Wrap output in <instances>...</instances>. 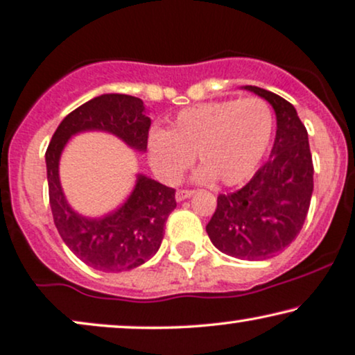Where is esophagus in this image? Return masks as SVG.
<instances>
[{"label": "esophagus", "instance_id": "obj_1", "mask_svg": "<svg viewBox=\"0 0 355 355\" xmlns=\"http://www.w3.org/2000/svg\"><path fill=\"white\" fill-rule=\"evenodd\" d=\"M191 195H193V191L191 190H178L177 195H175V198H177V202H183V200L190 198Z\"/></svg>", "mask_w": 355, "mask_h": 355}]
</instances>
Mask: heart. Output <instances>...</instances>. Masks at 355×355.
Segmentation results:
<instances>
[{
    "instance_id": "1",
    "label": "heart",
    "mask_w": 355,
    "mask_h": 355,
    "mask_svg": "<svg viewBox=\"0 0 355 355\" xmlns=\"http://www.w3.org/2000/svg\"><path fill=\"white\" fill-rule=\"evenodd\" d=\"M272 125L271 107L258 97L205 102L180 110L166 132L148 135V164L162 182L177 183L196 155L203 165L196 180L238 185L261 164Z\"/></svg>"
}]
</instances>
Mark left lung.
I'll return each instance as SVG.
<instances>
[{
	"label": "left lung",
	"mask_w": 355,
	"mask_h": 355,
	"mask_svg": "<svg viewBox=\"0 0 355 355\" xmlns=\"http://www.w3.org/2000/svg\"><path fill=\"white\" fill-rule=\"evenodd\" d=\"M243 89L275 109V145L270 160L243 189L218 196L207 233L221 253L253 261L271 258L296 240L309 210L314 166L307 130L294 105L256 85Z\"/></svg>",
	"instance_id": "obj_1"
}]
</instances>
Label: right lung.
Wrapping results in <instances>:
<instances>
[{
    "label": "right lung",
    "instance_id": "obj_1",
    "mask_svg": "<svg viewBox=\"0 0 355 355\" xmlns=\"http://www.w3.org/2000/svg\"><path fill=\"white\" fill-rule=\"evenodd\" d=\"M150 117L144 101L125 94H102L64 117L46 150L49 203L62 241L80 261L104 272L129 271L159 251L164 226L175 210V190L137 175L132 193L121 207L99 218L80 215L67 203L59 162L71 137L80 132H107L137 152L147 150Z\"/></svg>",
    "mask_w": 355,
    "mask_h": 355
}]
</instances>
